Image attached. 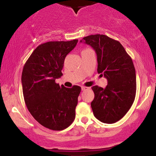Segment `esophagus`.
<instances>
[{
	"label": "esophagus",
	"instance_id": "esophagus-1",
	"mask_svg": "<svg viewBox=\"0 0 156 156\" xmlns=\"http://www.w3.org/2000/svg\"><path fill=\"white\" fill-rule=\"evenodd\" d=\"M89 89V87H82V91L88 90Z\"/></svg>",
	"mask_w": 156,
	"mask_h": 156
}]
</instances>
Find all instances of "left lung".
Wrapping results in <instances>:
<instances>
[{
	"instance_id": "left-lung-1",
	"label": "left lung",
	"mask_w": 156,
	"mask_h": 156,
	"mask_svg": "<svg viewBox=\"0 0 156 156\" xmlns=\"http://www.w3.org/2000/svg\"><path fill=\"white\" fill-rule=\"evenodd\" d=\"M82 42L95 50L97 72L108 82L104 89L91 87L94 93L91 103L94 115L103 123H116L129 112L135 99L136 76L133 61L120 42L106 35H89Z\"/></svg>"
}]
</instances>
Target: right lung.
<instances>
[{"mask_svg":"<svg viewBox=\"0 0 156 156\" xmlns=\"http://www.w3.org/2000/svg\"><path fill=\"white\" fill-rule=\"evenodd\" d=\"M77 42L50 41L40 44L23 67L21 82L25 104L34 119L49 129L62 131L75 119L81 87H60L55 80L62 76L65 57Z\"/></svg>","mask_w":156,"mask_h":156,"instance_id":"add662e5","label":"right lung"}]
</instances>
